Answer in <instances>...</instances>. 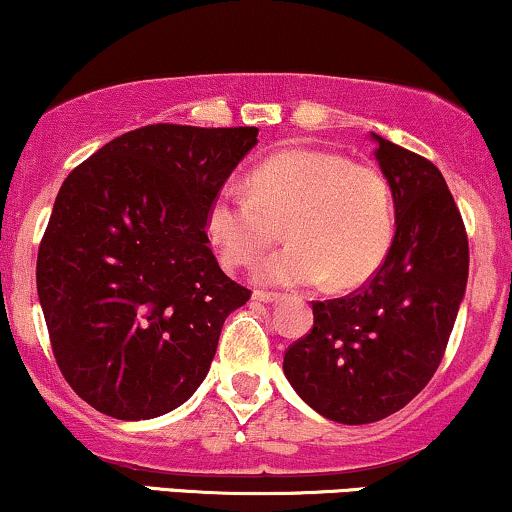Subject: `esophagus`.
<instances>
[{
    "mask_svg": "<svg viewBox=\"0 0 512 512\" xmlns=\"http://www.w3.org/2000/svg\"><path fill=\"white\" fill-rule=\"evenodd\" d=\"M252 298L260 300V303H276V300L281 298V293H274V291H255V293H252Z\"/></svg>",
    "mask_w": 512,
    "mask_h": 512,
    "instance_id": "esophagus-1",
    "label": "esophagus"
}]
</instances>
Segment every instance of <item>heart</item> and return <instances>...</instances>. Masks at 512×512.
I'll list each match as a JSON object with an SVG mask.
<instances>
[{"label": "heart", "instance_id": "1", "mask_svg": "<svg viewBox=\"0 0 512 512\" xmlns=\"http://www.w3.org/2000/svg\"><path fill=\"white\" fill-rule=\"evenodd\" d=\"M291 243L257 267L269 286L365 283L396 236L391 183L377 166L336 152L288 147L252 169L248 188L226 183L209 200L205 233L219 260L250 267L281 236Z\"/></svg>", "mask_w": 512, "mask_h": 512}]
</instances>
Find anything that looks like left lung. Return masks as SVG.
I'll return each instance as SVG.
<instances>
[{
	"instance_id": "left-lung-1",
	"label": "left lung",
	"mask_w": 512,
	"mask_h": 512,
	"mask_svg": "<svg viewBox=\"0 0 512 512\" xmlns=\"http://www.w3.org/2000/svg\"><path fill=\"white\" fill-rule=\"evenodd\" d=\"M372 140L396 207L389 255L346 298L312 303L310 334L283 355L295 393L341 424L384 420L429 384L470 269L463 217L441 171L377 133Z\"/></svg>"
}]
</instances>
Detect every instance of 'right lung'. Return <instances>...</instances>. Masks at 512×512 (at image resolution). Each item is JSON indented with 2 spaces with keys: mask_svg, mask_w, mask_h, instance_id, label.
<instances>
[{
  "mask_svg": "<svg viewBox=\"0 0 512 512\" xmlns=\"http://www.w3.org/2000/svg\"><path fill=\"white\" fill-rule=\"evenodd\" d=\"M255 145V126L155 123L66 176L35 276L61 374L95 410L152 420L207 377L250 291L219 269L205 212Z\"/></svg>",
  "mask_w": 512,
  "mask_h": 512,
  "instance_id": "obj_1",
  "label": "right lung"
}]
</instances>
